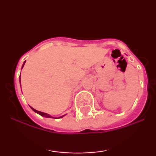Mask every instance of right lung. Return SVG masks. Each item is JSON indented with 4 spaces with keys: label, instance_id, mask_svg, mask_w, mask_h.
<instances>
[{
    "label": "right lung",
    "instance_id": "1",
    "mask_svg": "<svg viewBox=\"0 0 156 156\" xmlns=\"http://www.w3.org/2000/svg\"><path fill=\"white\" fill-rule=\"evenodd\" d=\"M25 63H26V61H25V62H24V63H23V66H22V69H23V66H24ZM30 107H31V106H30ZM31 108L32 109V110L34 111V112H36V113H37V114H39V115H41V116H42V117H48V118H55V119H58V118H62V117H64V116L66 115V114H65V115H63V116H62V117H58V118H56V117H52V116L50 115V114H46V113H44V112H39V111L36 110V109L33 108H32V107H31Z\"/></svg>",
    "mask_w": 156,
    "mask_h": 156
}]
</instances>
